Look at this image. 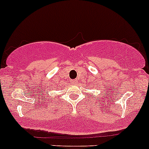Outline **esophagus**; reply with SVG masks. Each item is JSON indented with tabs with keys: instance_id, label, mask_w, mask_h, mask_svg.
Wrapping results in <instances>:
<instances>
[{
	"instance_id": "1",
	"label": "esophagus",
	"mask_w": 149,
	"mask_h": 149,
	"mask_svg": "<svg viewBox=\"0 0 149 149\" xmlns=\"http://www.w3.org/2000/svg\"><path fill=\"white\" fill-rule=\"evenodd\" d=\"M76 82V80H73V81H72V83L73 84H75Z\"/></svg>"
}]
</instances>
